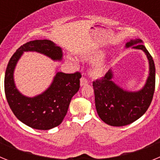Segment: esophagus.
I'll return each instance as SVG.
<instances>
[{
	"instance_id": "34e87169",
	"label": "esophagus",
	"mask_w": 160,
	"mask_h": 160,
	"mask_svg": "<svg viewBox=\"0 0 160 160\" xmlns=\"http://www.w3.org/2000/svg\"><path fill=\"white\" fill-rule=\"evenodd\" d=\"M87 83H88V80H87L85 77H82L81 80H80V86H81V87H83L85 85H87Z\"/></svg>"
}]
</instances>
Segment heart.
Masks as SVG:
<instances>
[{"label":"heart","mask_w":160,"mask_h":160,"mask_svg":"<svg viewBox=\"0 0 160 160\" xmlns=\"http://www.w3.org/2000/svg\"><path fill=\"white\" fill-rule=\"evenodd\" d=\"M105 55V53L102 50L100 51L95 52L94 53H91L90 55H88L87 57H84V59L86 60H92V61H98L100 59L102 58ZM106 71H107V66L105 63L100 62L96 64L95 66L93 67V69L90 71V74L93 78H102L104 74H105Z\"/></svg>","instance_id":"obj_1"}]
</instances>
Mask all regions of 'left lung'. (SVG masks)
Here are the masks:
<instances>
[{
  "instance_id": "8db88e82",
  "label": "left lung",
  "mask_w": 160,
  "mask_h": 160,
  "mask_svg": "<svg viewBox=\"0 0 160 160\" xmlns=\"http://www.w3.org/2000/svg\"><path fill=\"white\" fill-rule=\"evenodd\" d=\"M142 42L140 39L131 40L125 46L141 49L148 59L149 75L141 90L128 91L115 84L111 69L101 79L93 82L97 113L108 125L122 127L132 123L144 114L151 105L155 92V67L153 58Z\"/></svg>"
}]
</instances>
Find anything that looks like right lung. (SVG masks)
<instances>
[{"label": "right lung", "mask_w": 160, "mask_h": 160, "mask_svg": "<svg viewBox=\"0 0 160 160\" xmlns=\"http://www.w3.org/2000/svg\"><path fill=\"white\" fill-rule=\"evenodd\" d=\"M42 53L53 61L62 59V48L49 40H35L18 48L8 62L5 75V93L9 107L18 119L37 130H49L60 125L67 113L71 98L80 88L79 72H57L49 88L35 97L23 95L15 86L13 73L24 52Z\"/></svg>", "instance_id": "right-lung-1"}]
</instances>
